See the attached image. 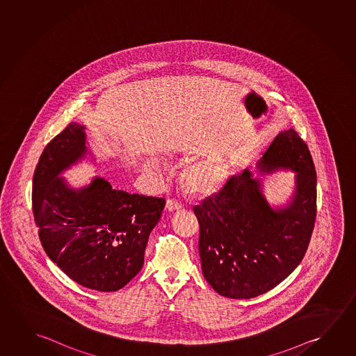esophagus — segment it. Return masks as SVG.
Masks as SVG:
<instances>
[{
	"mask_svg": "<svg viewBox=\"0 0 356 356\" xmlns=\"http://www.w3.org/2000/svg\"><path fill=\"white\" fill-rule=\"evenodd\" d=\"M182 204H181L177 200H168L166 201V209L168 211H170V212H176V211H180V209H182Z\"/></svg>",
	"mask_w": 356,
	"mask_h": 356,
	"instance_id": "1",
	"label": "esophagus"
}]
</instances>
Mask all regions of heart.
<instances>
[{
  "label": "heart",
  "mask_w": 356,
  "mask_h": 356,
  "mask_svg": "<svg viewBox=\"0 0 356 356\" xmlns=\"http://www.w3.org/2000/svg\"><path fill=\"white\" fill-rule=\"evenodd\" d=\"M158 163L150 161L148 170H158ZM225 168L219 164L193 165L187 170V181L195 191L201 193H213L218 191L225 177Z\"/></svg>",
  "instance_id": "b5f03b06"
}]
</instances>
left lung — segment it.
Instances as JSON below:
<instances>
[{
	"mask_svg": "<svg viewBox=\"0 0 356 356\" xmlns=\"http://www.w3.org/2000/svg\"><path fill=\"white\" fill-rule=\"evenodd\" d=\"M259 168L297 172L289 207H270L249 170L229 177L214 197L193 207L200 223L203 276L228 298H254L282 282L301 263L314 228L317 175L311 152L298 133H280Z\"/></svg>",
	"mask_w": 356,
	"mask_h": 356,
	"instance_id": "1",
	"label": "left lung"
}]
</instances>
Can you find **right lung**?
<instances>
[{
	"label": "right lung",
	"mask_w": 356,
	"mask_h": 356,
	"mask_svg": "<svg viewBox=\"0 0 356 356\" xmlns=\"http://www.w3.org/2000/svg\"><path fill=\"white\" fill-rule=\"evenodd\" d=\"M83 127L69 123L44 148L34 170V219L47 255L91 290L123 289L140 271L165 198L127 193L95 179L74 191L59 177L86 153Z\"/></svg>",
	"instance_id": "obj_1"
}]
</instances>
